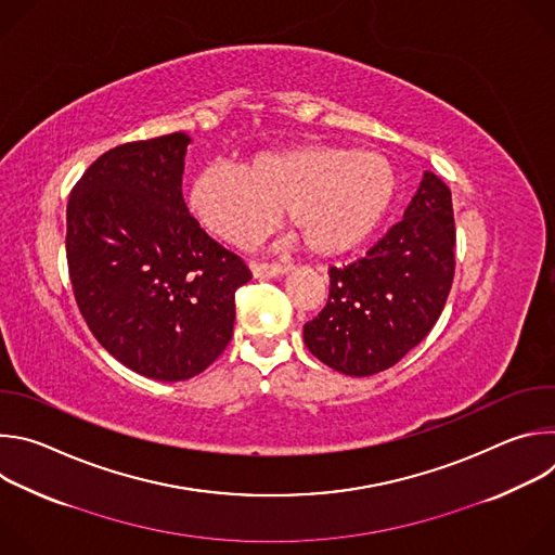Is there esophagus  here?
I'll use <instances>...</instances> for the list:
<instances>
[{"label": "esophagus", "mask_w": 555, "mask_h": 555, "mask_svg": "<svg viewBox=\"0 0 555 555\" xmlns=\"http://www.w3.org/2000/svg\"><path fill=\"white\" fill-rule=\"evenodd\" d=\"M250 268L257 279H272V276L287 274L292 270V266H285V263H259V261H253Z\"/></svg>", "instance_id": "esophagus-1"}]
</instances>
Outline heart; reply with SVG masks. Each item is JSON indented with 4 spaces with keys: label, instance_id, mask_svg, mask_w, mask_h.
Here are the masks:
<instances>
[{
    "label": "heart",
    "instance_id": "b5f03b06",
    "mask_svg": "<svg viewBox=\"0 0 555 555\" xmlns=\"http://www.w3.org/2000/svg\"><path fill=\"white\" fill-rule=\"evenodd\" d=\"M395 171L384 155L332 144H296L255 153L244 169L204 167L189 208L217 240L248 246L285 217L323 257L345 255L375 232L395 197Z\"/></svg>",
    "mask_w": 555,
    "mask_h": 555
}]
</instances>
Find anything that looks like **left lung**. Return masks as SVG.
Here are the masks:
<instances>
[{
    "label": "left lung",
    "mask_w": 555,
    "mask_h": 555,
    "mask_svg": "<svg viewBox=\"0 0 555 555\" xmlns=\"http://www.w3.org/2000/svg\"><path fill=\"white\" fill-rule=\"evenodd\" d=\"M450 189L430 171L366 257L330 270V298L305 323L307 349L345 375H373L400 362L435 327L454 279Z\"/></svg>",
    "instance_id": "8db88e82"
}]
</instances>
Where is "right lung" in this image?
Segmentation results:
<instances>
[{
  "label": "right lung",
  "mask_w": 555,
  "mask_h": 555,
  "mask_svg": "<svg viewBox=\"0 0 555 555\" xmlns=\"http://www.w3.org/2000/svg\"><path fill=\"white\" fill-rule=\"evenodd\" d=\"M182 131L103 153L72 189L65 255L94 338L127 369L180 382L228 347L234 292L253 279L182 197Z\"/></svg>",
  "instance_id": "right-lung-1"
}]
</instances>
